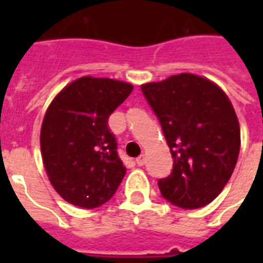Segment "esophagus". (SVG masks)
I'll use <instances>...</instances> for the list:
<instances>
[{"mask_svg":"<svg viewBox=\"0 0 263 263\" xmlns=\"http://www.w3.org/2000/svg\"><path fill=\"white\" fill-rule=\"evenodd\" d=\"M135 162H137L138 166H143V165H145V156H143V155H141V156H138Z\"/></svg>","mask_w":263,"mask_h":263,"instance_id":"34e87169","label":"esophagus"}]
</instances>
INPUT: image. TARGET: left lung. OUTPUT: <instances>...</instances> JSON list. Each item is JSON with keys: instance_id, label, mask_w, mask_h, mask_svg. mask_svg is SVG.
I'll list each match as a JSON object with an SVG mask.
<instances>
[{"instance_id": "left-lung-1", "label": "left lung", "mask_w": 263, "mask_h": 263, "mask_svg": "<svg viewBox=\"0 0 263 263\" xmlns=\"http://www.w3.org/2000/svg\"><path fill=\"white\" fill-rule=\"evenodd\" d=\"M162 126L173 171L158 182L162 196L194 210L211 203L237 165L241 132L235 109L220 87L192 73L141 86Z\"/></svg>"}]
</instances>
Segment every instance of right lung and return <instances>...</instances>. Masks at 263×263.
Listing matches in <instances>:
<instances>
[{
	"mask_svg": "<svg viewBox=\"0 0 263 263\" xmlns=\"http://www.w3.org/2000/svg\"><path fill=\"white\" fill-rule=\"evenodd\" d=\"M132 88L124 81L84 76L66 86L49 105L41 129L43 165L67 203L100 207L122 182L126 167L108 118Z\"/></svg>",
	"mask_w": 263,
	"mask_h": 263,
	"instance_id": "1",
	"label": "right lung"
}]
</instances>
